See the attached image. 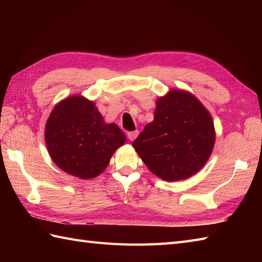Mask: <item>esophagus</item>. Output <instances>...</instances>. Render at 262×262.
I'll list each match as a JSON object with an SVG mask.
<instances>
[{
	"label": "esophagus",
	"instance_id": "34e87169",
	"mask_svg": "<svg viewBox=\"0 0 262 262\" xmlns=\"http://www.w3.org/2000/svg\"><path fill=\"white\" fill-rule=\"evenodd\" d=\"M137 135H138V130H134V132H128V133H127V136H128V138H129L130 141H134L135 138L137 137Z\"/></svg>",
	"mask_w": 262,
	"mask_h": 262
}]
</instances>
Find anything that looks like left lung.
<instances>
[{
  "instance_id": "8db88e82",
  "label": "left lung",
  "mask_w": 262,
  "mask_h": 262,
  "mask_svg": "<svg viewBox=\"0 0 262 262\" xmlns=\"http://www.w3.org/2000/svg\"><path fill=\"white\" fill-rule=\"evenodd\" d=\"M215 137L214 121L205 105L192 93L171 89L157 100L154 120L133 147L152 173L173 182L202 170L213 152Z\"/></svg>"
}]
</instances>
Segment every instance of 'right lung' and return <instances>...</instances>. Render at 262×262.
Listing matches in <instances>:
<instances>
[{
  "label": "right lung",
  "instance_id": "obj_1",
  "mask_svg": "<svg viewBox=\"0 0 262 262\" xmlns=\"http://www.w3.org/2000/svg\"><path fill=\"white\" fill-rule=\"evenodd\" d=\"M45 141L59 169L88 180L105 170L126 135L114 122H104L96 103L77 94L55 105L45 126Z\"/></svg>",
  "mask_w": 262,
  "mask_h": 262
}]
</instances>
